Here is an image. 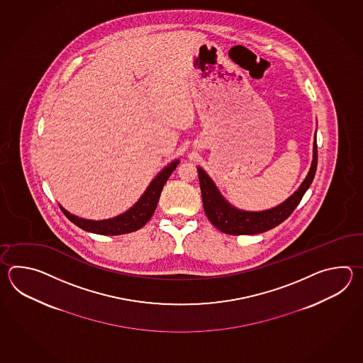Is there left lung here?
Masks as SVG:
<instances>
[{"mask_svg":"<svg viewBox=\"0 0 363 363\" xmlns=\"http://www.w3.org/2000/svg\"><path fill=\"white\" fill-rule=\"evenodd\" d=\"M316 164H318V149L316 140L313 147V162L308 175L302 182L300 188L275 208L263 210V211H245L232 206L228 201L216 188V183L210 179L202 167H197L200 179L201 194L205 214L213 225L219 231L228 235H255L269 231L284 222L288 216L294 213V208L302 200L303 194L313 183L315 177Z\"/></svg>","mask_w":363,"mask_h":363,"instance_id":"8db88e82","label":"left lung"}]
</instances>
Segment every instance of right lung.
<instances>
[{"mask_svg":"<svg viewBox=\"0 0 363 363\" xmlns=\"http://www.w3.org/2000/svg\"><path fill=\"white\" fill-rule=\"evenodd\" d=\"M179 160L171 162L155 177L147 188V191L140 197V200L121 216L104 219V220H89L69 213L66 208H61L62 213L69 218V220L84 231L92 232L97 235H124L130 232L138 231L155 214L157 203L162 192L163 185L166 184L167 179L170 178L172 171L177 169Z\"/></svg>","mask_w":363,"mask_h":363,"instance_id":"obj_1","label":"right lung"}]
</instances>
